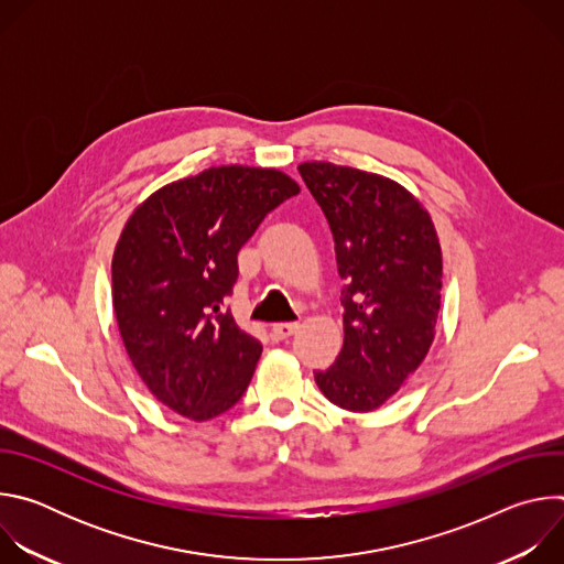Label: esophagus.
Masks as SVG:
<instances>
[{"label": "esophagus", "instance_id": "obj_1", "mask_svg": "<svg viewBox=\"0 0 564 564\" xmlns=\"http://www.w3.org/2000/svg\"><path fill=\"white\" fill-rule=\"evenodd\" d=\"M296 328H299V324H274V326H272V335H274L279 341H283V339L292 337V335L296 333Z\"/></svg>", "mask_w": 564, "mask_h": 564}]
</instances>
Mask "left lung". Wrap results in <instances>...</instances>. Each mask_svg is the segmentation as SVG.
Listing matches in <instances>:
<instances>
[{
	"label": "left lung",
	"instance_id": "obj_1",
	"mask_svg": "<svg viewBox=\"0 0 564 564\" xmlns=\"http://www.w3.org/2000/svg\"><path fill=\"white\" fill-rule=\"evenodd\" d=\"M301 178L326 214L344 305V348L314 381L352 413L379 409L424 361L440 312L442 250L429 212L390 178L303 163Z\"/></svg>",
	"mask_w": 564,
	"mask_h": 564
}]
</instances>
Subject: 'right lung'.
<instances>
[{"label": "right lung", "mask_w": 564, "mask_h": 564, "mask_svg": "<svg viewBox=\"0 0 564 564\" xmlns=\"http://www.w3.org/2000/svg\"><path fill=\"white\" fill-rule=\"evenodd\" d=\"M299 185L261 167H212L151 194L116 246V321L151 394L194 422L243 397L263 346L240 330L225 299L238 250Z\"/></svg>", "instance_id": "right-lung-1"}]
</instances>
